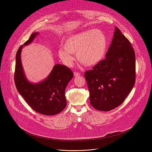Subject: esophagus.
<instances>
[{
	"label": "esophagus",
	"mask_w": 152,
	"mask_h": 152,
	"mask_svg": "<svg viewBox=\"0 0 152 152\" xmlns=\"http://www.w3.org/2000/svg\"><path fill=\"white\" fill-rule=\"evenodd\" d=\"M74 74L75 77H78V76L80 75V74L79 72H74Z\"/></svg>",
	"instance_id": "1"
}]
</instances>
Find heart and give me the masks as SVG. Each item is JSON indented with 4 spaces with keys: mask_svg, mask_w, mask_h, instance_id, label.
Masks as SVG:
<instances>
[{
    "mask_svg": "<svg viewBox=\"0 0 152 152\" xmlns=\"http://www.w3.org/2000/svg\"><path fill=\"white\" fill-rule=\"evenodd\" d=\"M108 46L107 36L98 29H91L68 37L64 48L58 50V56L67 66L73 64L72 54L76 53L77 60L84 65L92 66L104 57Z\"/></svg>",
    "mask_w": 152,
    "mask_h": 152,
    "instance_id": "heart-1",
    "label": "heart"
}]
</instances>
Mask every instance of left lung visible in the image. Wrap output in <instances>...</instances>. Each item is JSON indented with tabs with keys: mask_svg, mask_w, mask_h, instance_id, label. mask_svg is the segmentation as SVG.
<instances>
[{
	"mask_svg": "<svg viewBox=\"0 0 152 152\" xmlns=\"http://www.w3.org/2000/svg\"><path fill=\"white\" fill-rule=\"evenodd\" d=\"M105 57L84 74L90 103L101 111H109L119 107L135 83L134 51L130 42L117 27Z\"/></svg>",
	"mask_w": 152,
	"mask_h": 152,
	"instance_id": "left-lung-1",
	"label": "left lung"
}]
</instances>
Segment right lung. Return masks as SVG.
Returning <instances> with one entry per match:
<instances>
[{
	"label": "right lung",
	"mask_w": 152,
	"mask_h": 152,
	"mask_svg": "<svg viewBox=\"0 0 152 152\" xmlns=\"http://www.w3.org/2000/svg\"><path fill=\"white\" fill-rule=\"evenodd\" d=\"M39 34L33 33L17 51L15 83L19 94L34 110L44 115H54L61 112L66 107L65 88L73 78V72L66 66L56 64L42 82L31 83L28 81L23 71L21 53L23 46L32 43Z\"/></svg>",
	"instance_id": "add662e5"
}]
</instances>
